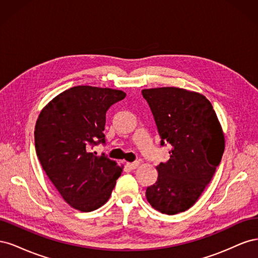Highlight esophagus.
<instances>
[{
  "instance_id": "esophagus-1",
  "label": "esophagus",
  "mask_w": 258,
  "mask_h": 258,
  "mask_svg": "<svg viewBox=\"0 0 258 258\" xmlns=\"http://www.w3.org/2000/svg\"><path fill=\"white\" fill-rule=\"evenodd\" d=\"M127 166H128L130 169L135 170V169H137V168L140 166V162H139V161H135V162H127Z\"/></svg>"
}]
</instances>
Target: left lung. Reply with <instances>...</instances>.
Returning <instances> with one entry per match:
<instances>
[{"label":"left lung","instance_id":"left-lung-1","mask_svg":"<svg viewBox=\"0 0 258 258\" xmlns=\"http://www.w3.org/2000/svg\"><path fill=\"white\" fill-rule=\"evenodd\" d=\"M153 113L160 145H171L170 158L156 167L158 177L146 199L161 213L177 214L198 200L220 165L225 139L210 101L176 87L143 89Z\"/></svg>","mask_w":258,"mask_h":258}]
</instances>
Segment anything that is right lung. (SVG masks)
Here are the masks:
<instances>
[{
  "mask_svg": "<svg viewBox=\"0 0 258 258\" xmlns=\"http://www.w3.org/2000/svg\"><path fill=\"white\" fill-rule=\"evenodd\" d=\"M126 97L121 90L75 86L46 105L34 130L44 171L72 208L91 212L110 198L122 168L90 147L105 143L108 108Z\"/></svg>",
  "mask_w": 258,
  "mask_h": 258,
  "instance_id": "1",
  "label": "right lung"
}]
</instances>
